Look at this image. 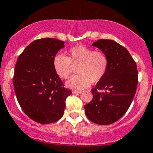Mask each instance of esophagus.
<instances>
[{"label":"esophagus","mask_w":153,"mask_h":153,"mask_svg":"<svg viewBox=\"0 0 153 153\" xmlns=\"http://www.w3.org/2000/svg\"><path fill=\"white\" fill-rule=\"evenodd\" d=\"M72 93H73V94H75V93H76V94H78V93H81L82 91H76V90H74V91H73V92H72Z\"/></svg>","instance_id":"obj_1"}]
</instances>
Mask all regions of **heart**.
Returning <instances> with one entry per match:
<instances>
[{"mask_svg": "<svg viewBox=\"0 0 153 153\" xmlns=\"http://www.w3.org/2000/svg\"><path fill=\"white\" fill-rule=\"evenodd\" d=\"M67 54V56L56 55L53 66L58 76L62 79L68 78L73 66H78L76 71L78 74L73 75L66 82L68 88L83 89L92 82L100 81L107 73L109 60L102 51L78 45L70 48Z\"/></svg>", "mask_w": 153, "mask_h": 153, "instance_id": "b5f03b06", "label": "heart"}]
</instances>
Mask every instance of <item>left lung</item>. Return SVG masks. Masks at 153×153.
Instances as JSON below:
<instances>
[{
  "mask_svg": "<svg viewBox=\"0 0 153 153\" xmlns=\"http://www.w3.org/2000/svg\"><path fill=\"white\" fill-rule=\"evenodd\" d=\"M92 45L105 53L109 64L91 90L93 100L84 106L85 111L91 122L105 126L121 118L131 105L138 82L137 65L128 50L113 40L100 39Z\"/></svg>",
  "mask_w": 153,
  "mask_h": 153,
  "instance_id": "left-lung-1",
  "label": "left lung"
}]
</instances>
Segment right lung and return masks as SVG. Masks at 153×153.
<instances>
[{
  "label": "right lung",
  "mask_w": 153,
  "mask_h": 153,
  "mask_svg": "<svg viewBox=\"0 0 153 153\" xmlns=\"http://www.w3.org/2000/svg\"><path fill=\"white\" fill-rule=\"evenodd\" d=\"M64 42L56 38L34 40L18 56L13 76L16 97L23 111L40 124L58 121L63 115L71 91L64 88L53 60Z\"/></svg>",
  "instance_id": "1"
}]
</instances>
